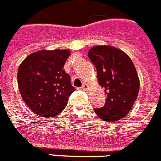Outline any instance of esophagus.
<instances>
[{
	"instance_id": "obj_1",
	"label": "esophagus",
	"mask_w": 161,
	"mask_h": 161,
	"mask_svg": "<svg viewBox=\"0 0 161 161\" xmlns=\"http://www.w3.org/2000/svg\"><path fill=\"white\" fill-rule=\"evenodd\" d=\"M88 87H89V86L87 84H86V83H84V84L82 86V89H83V90H84V91H87V89H88Z\"/></svg>"
}]
</instances>
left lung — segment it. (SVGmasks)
I'll return each mask as SVG.
<instances>
[{
    "mask_svg": "<svg viewBox=\"0 0 161 161\" xmlns=\"http://www.w3.org/2000/svg\"><path fill=\"white\" fill-rule=\"evenodd\" d=\"M87 55L107 96L105 105L94 111L106 122L118 121L130 111L138 95L140 83L134 64L127 54L111 46L92 47Z\"/></svg>",
    "mask_w": 161,
    "mask_h": 161,
    "instance_id": "1",
    "label": "left lung"
}]
</instances>
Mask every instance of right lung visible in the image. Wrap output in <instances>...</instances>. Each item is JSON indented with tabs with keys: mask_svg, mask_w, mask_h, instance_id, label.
<instances>
[{
	"mask_svg": "<svg viewBox=\"0 0 161 161\" xmlns=\"http://www.w3.org/2000/svg\"><path fill=\"white\" fill-rule=\"evenodd\" d=\"M68 50L39 51L29 55L18 70L19 88L28 108L38 116L51 118L61 113L75 88L63 69Z\"/></svg>",
	"mask_w": 161,
	"mask_h": 161,
	"instance_id": "add662e5",
	"label": "right lung"
}]
</instances>
